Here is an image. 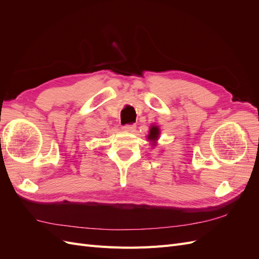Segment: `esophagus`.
<instances>
[{"label":"esophagus","mask_w":259,"mask_h":259,"mask_svg":"<svg viewBox=\"0 0 259 259\" xmlns=\"http://www.w3.org/2000/svg\"><path fill=\"white\" fill-rule=\"evenodd\" d=\"M122 130H123L124 132L133 133V132H135V130H136V126H135V125H124V126L122 127Z\"/></svg>","instance_id":"obj_1"}]
</instances>
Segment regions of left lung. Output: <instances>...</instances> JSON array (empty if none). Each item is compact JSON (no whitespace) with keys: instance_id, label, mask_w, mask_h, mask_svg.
Returning a JSON list of instances; mask_svg holds the SVG:
<instances>
[{"instance_id":"8db88e82","label":"left lung","mask_w":259,"mask_h":259,"mask_svg":"<svg viewBox=\"0 0 259 259\" xmlns=\"http://www.w3.org/2000/svg\"><path fill=\"white\" fill-rule=\"evenodd\" d=\"M160 134H161V131H160L158 125L152 124L150 126V130H149V134L147 135V139L151 143L152 146L155 147L156 142H158V139L160 137Z\"/></svg>"}]
</instances>
